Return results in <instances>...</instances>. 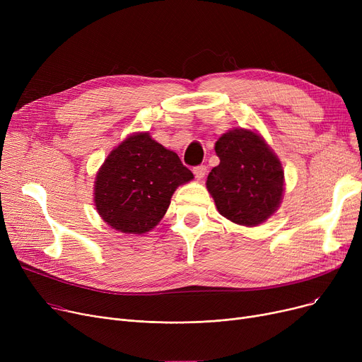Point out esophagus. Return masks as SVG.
Listing matches in <instances>:
<instances>
[{
	"mask_svg": "<svg viewBox=\"0 0 362 362\" xmlns=\"http://www.w3.org/2000/svg\"><path fill=\"white\" fill-rule=\"evenodd\" d=\"M194 175L198 180H202L206 175V167L205 165H198V167H194Z\"/></svg>",
	"mask_w": 362,
	"mask_h": 362,
	"instance_id": "obj_1",
	"label": "esophagus"
}]
</instances>
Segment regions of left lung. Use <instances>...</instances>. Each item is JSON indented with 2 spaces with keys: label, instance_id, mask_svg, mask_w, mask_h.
<instances>
[{
  "label": "left lung",
  "instance_id": "left-lung-1",
  "mask_svg": "<svg viewBox=\"0 0 362 362\" xmlns=\"http://www.w3.org/2000/svg\"><path fill=\"white\" fill-rule=\"evenodd\" d=\"M220 164L206 177L218 213L236 224L267 221L283 199L284 171L279 157L255 130L236 127L216 142Z\"/></svg>",
  "mask_w": 362,
  "mask_h": 362
}]
</instances>
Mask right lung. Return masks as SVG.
Wrapping results in <instances>:
<instances>
[{"label":"right lung","mask_w":362,"mask_h":362,"mask_svg":"<svg viewBox=\"0 0 362 362\" xmlns=\"http://www.w3.org/2000/svg\"><path fill=\"white\" fill-rule=\"evenodd\" d=\"M192 179L176 152L148 132L133 133L110 152L95 176V208L112 229L144 235L161 221L176 189Z\"/></svg>","instance_id":"right-lung-1"}]
</instances>
